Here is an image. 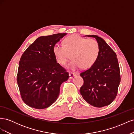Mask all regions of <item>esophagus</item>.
<instances>
[{
	"mask_svg": "<svg viewBox=\"0 0 134 134\" xmlns=\"http://www.w3.org/2000/svg\"><path fill=\"white\" fill-rule=\"evenodd\" d=\"M75 76H76V75L74 73V72H69V78L71 79V78H73V77H74Z\"/></svg>",
	"mask_w": 134,
	"mask_h": 134,
	"instance_id": "1",
	"label": "esophagus"
}]
</instances>
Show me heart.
Masks as SVG:
<instances>
[{
  "instance_id": "obj_1",
  "label": "heart",
  "mask_w": 134,
  "mask_h": 134,
  "mask_svg": "<svg viewBox=\"0 0 134 134\" xmlns=\"http://www.w3.org/2000/svg\"><path fill=\"white\" fill-rule=\"evenodd\" d=\"M54 54L60 64H66L72 54L73 59L68 68L76 70L82 66L91 67L98 58L100 47L94 39H87L78 35H72L65 40L63 44L57 43L54 47Z\"/></svg>"
}]
</instances>
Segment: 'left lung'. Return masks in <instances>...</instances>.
Returning a JSON list of instances; mask_svg holds the SVG:
<instances>
[{"instance_id":"obj_1","label":"left lung","mask_w":134,"mask_h":134,"mask_svg":"<svg viewBox=\"0 0 134 134\" xmlns=\"http://www.w3.org/2000/svg\"><path fill=\"white\" fill-rule=\"evenodd\" d=\"M86 36L96 38L100 52L96 63L80 74L84 80L80 93L89 104L102 107L111 104L117 94L121 80L118 60L115 51L103 39L97 35Z\"/></svg>"}]
</instances>
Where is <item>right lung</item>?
Returning a JSON list of instances; mask_svg holds the SVG:
<instances>
[{
  "mask_svg": "<svg viewBox=\"0 0 134 134\" xmlns=\"http://www.w3.org/2000/svg\"><path fill=\"white\" fill-rule=\"evenodd\" d=\"M66 34L41 36L23 52L17 83L23 102L36 109L50 106L58 98L61 84L69 73L56 62L54 47Z\"/></svg>",
  "mask_w": 134,
  "mask_h": 134,
  "instance_id": "right-lung-1",
  "label": "right lung"
}]
</instances>
